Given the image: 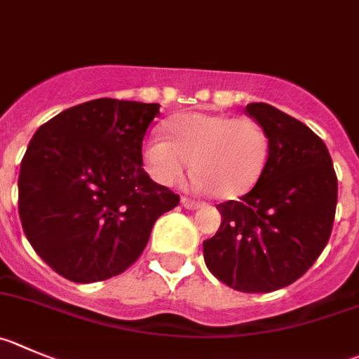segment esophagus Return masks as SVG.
<instances>
[{"mask_svg":"<svg viewBox=\"0 0 359 359\" xmlns=\"http://www.w3.org/2000/svg\"><path fill=\"white\" fill-rule=\"evenodd\" d=\"M180 203H182V205L189 210H196V209H200V207H203L202 202H195V200H189V198H182L180 200Z\"/></svg>","mask_w":359,"mask_h":359,"instance_id":"esophagus-1","label":"esophagus"}]
</instances>
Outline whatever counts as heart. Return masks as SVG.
I'll use <instances>...</instances> for the list:
<instances>
[{"label":"heart","mask_w":359,"mask_h":359,"mask_svg":"<svg viewBox=\"0 0 359 359\" xmlns=\"http://www.w3.org/2000/svg\"><path fill=\"white\" fill-rule=\"evenodd\" d=\"M170 140L154 136L143 145L147 172L161 186H173L189 170L200 191L223 200L239 198L266 168L269 138L257 120L212 113H182L166 126Z\"/></svg>","instance_id":"obj_1"}]
</instances>
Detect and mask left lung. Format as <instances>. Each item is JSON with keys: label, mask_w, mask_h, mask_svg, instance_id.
<instances>
[{"label": "left lung", "mask_w": 359, "mask_h": 359, "mask_svg": "<svg viewBox=\"0 0 359 359\" xmlns=\"http://www.w3.org/2000/svg\"><path fill=\"white\" fill-rule=\"evenodd\" d=\"M269 138L266 168L239 202L219 203L221 226L203 241L210 273L241 292H273L303 276L330 241L338 182L323 140L266 102L248 104Z\"/></svg>", "instance_id": "obj_1"}]
</instances>
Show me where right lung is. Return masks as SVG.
I'll return each instance as SVG.
<instances>
[{"label": "right lung", "mask_w": 359, "mask_h": 359, "mask_svg": "<svg viewBox=\"0 0 359 359\" xmlns=\"http://www.w3.org/2000/svg\"><path fill=\"white\" fill-rule=\"evenodd\" d=\"M159 104L93 99L39 127L21 161L19 216L36 255L63 278L123 273L179 195L143 170L142 145Z\"/></svg>", "instance_id": "obj_1"}]
</instances>
